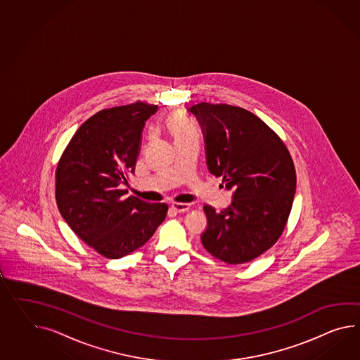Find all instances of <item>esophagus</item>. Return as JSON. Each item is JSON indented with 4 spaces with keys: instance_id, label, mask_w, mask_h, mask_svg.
I'll list each match as a JSON object with an SVG mask.
<instances>
[{
    "instance_id": "34e87169",
    "label": "esophagus",
    "mask_w": 360,
    "mask_h": 360,
    "mask_svg": "<svg viewBox=\"0 0 360 360\" xmlns=\"http://www.w3.org/2000/svg\"><path fill=\"white\" fill-rule=\"evenodd\" d=\"M172 210L176 212V213H184V212L190 210V204H187V202H173Z\"/></svg>"
}]
</instances>
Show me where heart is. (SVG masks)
<instances>
[{"mask_svg":"<svg viewBox=\"0 0 360 360\" xmlns=\"http://www.w3.org/2000/svg\"><path fill=\"white\" fill-rule=\"evenodd\" d=\"M167 127L176 143L187 139H199L198 129L182 113H173L170 115L167 118Z\"/></svg>","mask_w":360,"mask_h":360,"instance_id":"heart-1","label":"heart"}]
</instances>
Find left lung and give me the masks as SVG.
<instances>
[{
	"mask_svg": "<svg viewBox=\"0 0 360 360\" xmlns=\"http://www.w3.org/2000/svg\"><path fill=\"white\" fill-rule=\"evenodd\" d=\"M188 110L202 126L210 172L234 190L228 208L204 205L202 245L224 263H248L269 250L288 224L297 188L289 149L243 108L200 103Z\"/></svg>",
	"mask_w": 360,
	"mask_h": 360,
	"instance_id": "obj_1",
	"label": "left lung"
}]
</instances>
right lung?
I'll list each match as a JSON object with an SVG mask.
<instances>
[{"instance_id": "obj_1", "label": "right lung", "mask_w": 360, "mask_h": 360, "mask_svg": "<svg viewBox=\"0 0 360 360\" xmlns=\"http://www.w3.org/2000/svg\"><path fill=\"white\" fill-rule=\"evenodd\" d=\"M158 105L138 100L103 109L80 126L56 169V200L78 237L108 259L147 243L165 219V202L123 198L135 172L143 127Z\"/></svg>"}]
</instances>
